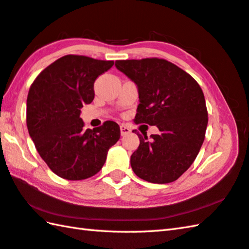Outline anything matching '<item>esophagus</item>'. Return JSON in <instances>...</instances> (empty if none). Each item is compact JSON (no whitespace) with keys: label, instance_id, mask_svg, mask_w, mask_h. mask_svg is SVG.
I'll list each match as a JSON object with an SVG mask.
<instances>
[{"label":"esophagus","instance_id":"34e87169","mask_svg":"<svg viewBox=\"0 0 249 249\" xmlns=\"http://www.w3.org/2000/svg\"><path fill=\"white\" fill-rule=\"evenodd\" d=\"M120 129H121V135L122 136H125L130 133V128L128 127V126H125V125H121L120 126Z\"/></svg>","mask_w":249,"mask_h":249}]
</instances>
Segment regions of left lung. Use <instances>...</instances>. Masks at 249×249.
I'll return each mask as SVG.
<instances>
[{
    "instance_id": "left-lung-1",
    "label": "left lung",
    "mask_w": 249,
    "mask_h": 249,
    "mask_svg": "<svg viewBox=\"0 0 249 249\" xmlns=\"http://www.w3.org/2000/svg\"><path fill=\"white\" fill-rule=\"evenodd\" d=\"M115 67L137 84L135 123L157 125L160 130L151 139L147 133L137 134L140 143L130 157L131 168L145 181H175L191 166L205 139L208 113L201 86L181 68L160 58L116 60Z\"/></svg>"
}]
</instances>
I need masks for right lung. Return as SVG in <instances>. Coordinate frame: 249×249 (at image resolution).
<instances>
[{
	"instance_id": "1",
	"label": "right lung",
	"mask_w": 249,
	"mask_h": 249,
	"mask_svg": "<svg viewBox=\"0 0 249 249\" xmlns=\"http://www.w3.org/2000/svg\"><path fill=\"white\" fill-rule=\"evenodd\" d=\"M114 65L81 55H66L46 67L30 86L27 127L40 157L53 173L68 180L94 176L121 137L120 126L107 121L85 129L83 105L94 100L97 77Z\"/></svg>"
}]
</instances>
